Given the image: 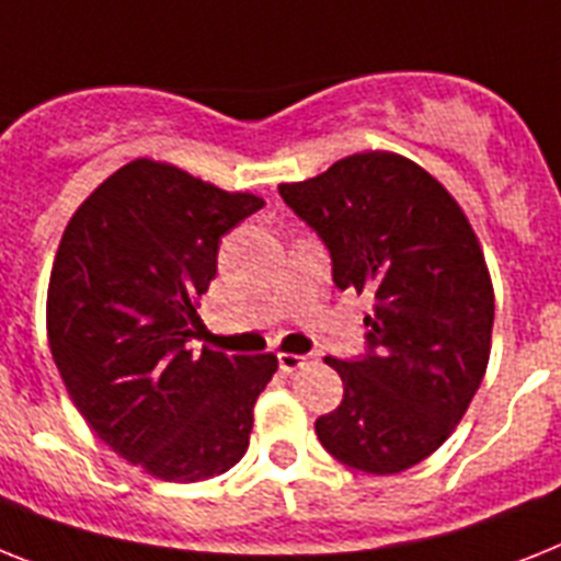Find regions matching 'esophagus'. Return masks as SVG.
Here are the masks:
<instances>
[{
	"mask_svg": "<svg viewBox=\"0 0 561 561\" xmlns=\"http://www.w3.org/2000/svg\"><path fill=\"white\" fill-rule=\"evenodd\" d=\"M312 355H295V353H280L277 355V364H280V369L284 373H295V369L307 367V364H312Z\"/></svg>",
	"mask_w": 561,
	"mask_h": 561,
	"instance_id": "34e87169",
	"label": "esophagus"
}]
</instances>
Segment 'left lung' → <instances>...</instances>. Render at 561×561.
I'll return each mask as SVG.
<instances>
[{"label":"left lung","mask_w":561,"mask_h":561,"mask_svg":"<svg viewBox=\"0 0 561 561\" xmlns=\"http://www.w3.org/2000/svg\"><path fill=\"white\" fill-rule=\"evenodd\" d=\"M277 192L327 247L337 289L373 298L367 353L327 358L344 398L314 433L341 465L401 473L447 442L488 369L493 286L479 240L447 188L390 151Z\"/></svg>","instance_id":"8db88e82"}]
</instances>
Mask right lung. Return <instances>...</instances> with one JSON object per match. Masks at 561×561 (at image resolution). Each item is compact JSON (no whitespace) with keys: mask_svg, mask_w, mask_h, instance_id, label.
Returning a JSON list of instances; mask_svg holds the SVG:
<instances>
[{"mask_svg":"<svg viewBox=\"0 0 561 561\" xmlns=\"http://www.w3.org/2000/svg\"><path fill=\"white\" fill-rule=\"evenodd\" d=\"M261 197L154 160L114 171L71 217L48 286V344L88 427L163 481L243 458L275 355L194 353L220 238Z\"/></svg>","mask_w":561,"mask_h":561,"instance_id":"add662e5","label":"right lung"}]
</instances>
